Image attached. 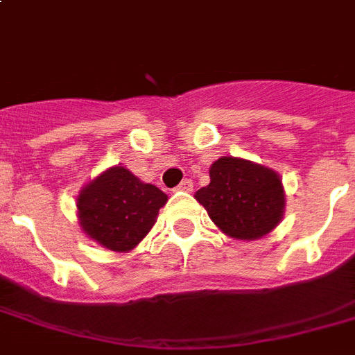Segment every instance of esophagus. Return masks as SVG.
Here are the masks:
<instances>
[{"mask_svg": "<svg viewBox=\"0 0 355 355\" xmlns=\"http://www.w3.org/2000/svg\"><path fill=\"white\" fill-rule=\"evenodd\" d=\"M177 189L178 191H191V189H193V182H191L189 178H184L182 182L177 186Z\"/></svg>", "mask_w": 355, "mask_h": 355, "instance_id": "1", "label": "esophagus"}]
</instances>
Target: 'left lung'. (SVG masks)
<instances>
[{"instance_id": "obj_1", "label": "left lung", "mask_w": 355, "mask_h": 355, "mask_svg": "<svg viewBox=\"0 0 355 355\" xmlns=\"http://www.w3.org/2000/svg\"><path fill=\"white\" fill-rule=\"evenodd\" d=\"M225 236L254 241L280 225L286 191L280 175L256 162L221 156L210 167V184L195 193Z\"/></svg>"}]
</instances>
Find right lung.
Instances as JSON below:
<instances>
[{
	"instance_id": "obj_1",
	"label": "right lung",
	"mask_w": 355,
	"mask_h": 355,
	"mask_svg": "<svg viewBox=\"0 0 355 355\" xmlns=\"http://www.w3.org/2000/svg\"><path fill=\"white\" fill-rule=\"evenodd\" d=\"M167 195L134 177L127 167L114 166L97 175L77 195L80 230L114 252H128L139 245Z\"/></svg>"
}]
</instances>
